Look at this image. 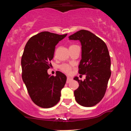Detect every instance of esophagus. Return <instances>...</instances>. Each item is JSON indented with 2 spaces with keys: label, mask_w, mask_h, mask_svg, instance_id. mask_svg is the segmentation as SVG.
Instances as JSON below:
<instances>
[{
  "label": "esophagus",
  "mask_w": 131,
  "mask_h": 131,
  "mask_svg": "<svg viewBox=\"0 0 131 131\" xmlns=\"http://www.w3.org/2000/svg\"><path fill=\"white\" fill-rule=\"evenodd\" d=\"M72 80V79L71 78V77H67V81H66V83H69L70 81H71Z\"/></svg>",
  "instance_id": "34e87169"
}]
</instances>
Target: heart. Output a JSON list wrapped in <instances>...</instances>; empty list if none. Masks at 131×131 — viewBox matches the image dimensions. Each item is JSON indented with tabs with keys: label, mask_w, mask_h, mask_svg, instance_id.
Instances as JSON below:
<instances>
[{
	"label": "heart",
	"mask_w": 131,
	"mask_h": 131,
	"mask_svg": "<svg viewBox=\"0 0 131 131\" xmlns=\"http://www.w3.org/2000/svg\"><path fill=\"white\" fill-rule=\"evenodd\" d=\"M74 45H72L71 46H73ZM61 69L63 71V72L66 73H69L71 71V66L70 65H68V64H63L60 66Z\"/></svg>",
	"instance_id": "1"
}]
</instances>
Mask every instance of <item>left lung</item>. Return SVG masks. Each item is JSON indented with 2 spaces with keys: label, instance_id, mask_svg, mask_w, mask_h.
<instances>
[{
  "label": "left lung",
  "instance_id": "1",
  "mask_svg": "<svg viewBox=\"0 0 131 131\" xmlns=\"http://www.w3.org/2000/svg\"><path fill=\"white\" fill-rule=\"evenodd\" d=\"M79 40L81 45V59L79 73L85 75L84 81L78 77L79 87L74 91L77 103L84 107H92L100 102L105 94L111 76V61L108 48L102 40L90 31L80 30L69 37Z\"/></svg>",
  "mask_w": 131,
  "mask_h": 131
}]
</instances>
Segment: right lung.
<instances>
[{
    "mask_svg": "<svg viewBox=\"0 0 131 131\" xmlns=\"http://www.w3.org/2000/svg\"><path fill=\"white\" fill-rule=\"evenodd\" d=\"M66 36L42 32L30 37L24 48L22 78L31 99L39 107H51L60 100L66 76L59 71L51 76L47 70L52 66L55 46Z\"/></svg>",
    "mask_w": 131,
    "mask_h": 131,
    "instance_id": "obj_1",
    "label": "right lung"
}]
</instances>
